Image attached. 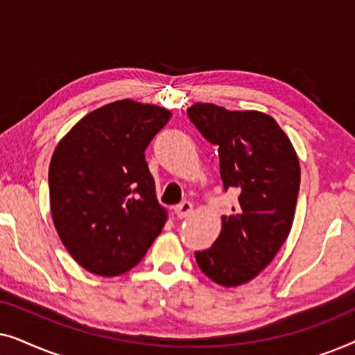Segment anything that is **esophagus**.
<instances>
[{"label":"esophagus","mask_w":355,"mask_h":355,"mask_svg":"<svg viewBox=\"0 0 355 355\" xmlns=\"http://www.w3.org/2000/svg\"><path fill=\"white\" fill-rule=\"evenodd\" d=\"M193 211V205L189 200H184L179 203V205L174 207V213H176L178 218H187L191 216Z\"/></svg>","instance_id":"34e87169"}]
</instances>
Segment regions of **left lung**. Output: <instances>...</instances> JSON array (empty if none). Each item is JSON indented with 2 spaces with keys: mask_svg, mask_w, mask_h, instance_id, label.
<instances>
[{
  "mask_svg": "<svg viewBox=\"0 0 355 355\" xmlns=\"http://www.w3.org/2000/svg\"><path fill=\"white\" fill-rule=\"evenodd\" d=\"M187 116L218 147L225 191L237 192L218 239L210 249L196 252V260L211 281L234 288L254 279L289 236L300 186L299 159L278 123L260 111L196 103Z\"/></svg>",
  "mask_w": 355,
  "mask_h": 355,
  "instance_id": "8db88e82",
  "label": "left lung"
}]
</instances>
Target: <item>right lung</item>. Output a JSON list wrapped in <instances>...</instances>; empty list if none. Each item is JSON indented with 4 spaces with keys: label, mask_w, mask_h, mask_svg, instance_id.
Instances as JSON below:
<instances>
[{
    "label": "right lung",
    "mask_w": 355,
    "mask_h": 355,
    "mask_svg": "<svg viewBox=\"0 0 355 355\" xmlns=\"http://www.w3.org/2000/svg\"><path fill=\"white\" fill-rule=\"evenodd\" d=\"M168 110L121 100L82 118L58 144L48 186L53 223L77 263L100 276L125 273L166 223L145 150Z\"/></svg>",
    "instance_id": "right-lung-1"
}]
</instances>
